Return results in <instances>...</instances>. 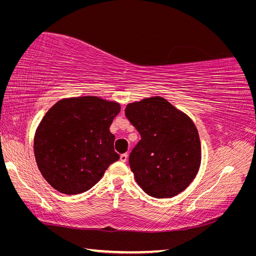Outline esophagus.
Listing matches in <instances>:
<instances>
[{
  "label": "esophagus",
  "mask_w": 256,
  "mask_h": 256,
  "mask_svg": "<svg viewBox=\"0 0 256 256\" xmlns=\"http://www.w3.org/2000/svg\"><path fill=\"white\" fill-rule=\"evenodd\" d=\"M127 158H128V154H122L120 157V160L122 162H126L127 161Z\"/></svg>",
  "instance_id": "obj_1"
}]
</instances>
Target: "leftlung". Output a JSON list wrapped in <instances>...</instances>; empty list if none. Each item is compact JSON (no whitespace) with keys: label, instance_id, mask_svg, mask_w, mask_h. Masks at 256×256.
<instances>
[{"label":"left lung","instance_id":"1","mask_svg":"<svg viewBox=\"0 0 256 256\" xmlns=\"http://www.w3.org/2000/svg\"><path fill=\"white\" fill-rule=\"evenodd\" d=\"M125 114L141 134L129 156L138 184L152 198L180 194L194 180L200 166L194 122L160 96L127 104Z\"/></svg>","mask_w":256,"mask_h":256}]
</instances>
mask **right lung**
Returning a JSON list of instances; mask_svg holds the SVG:
<instances>
[{
    "label": "right lung",
    "mask_w": 256,
    "mask_h": 256,
    "mask_svg": "<svg viewBox=\"0 0 256 256\" xmlns=\"http://www.w3.org/2000/svg\"><path fill=\"white\" fill-rule=\"evenodd\" d=\"M120 104L96 96L62 99L46 113L34 136L38 168L64 194L90 190L113 162L115 136L110 126Z\"/></svg>",
    "instance_id": "add662e5"
}]
</instances>
